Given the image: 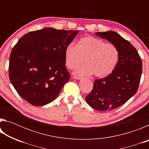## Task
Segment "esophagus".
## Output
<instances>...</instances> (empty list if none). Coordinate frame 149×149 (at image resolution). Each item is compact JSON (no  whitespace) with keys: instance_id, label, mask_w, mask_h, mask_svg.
Returning <instances> with one entry per match:
<instances>
[{"instance_id":"obj_1","label":"esophagus","mask_w":149,"mask_h":149,"mask_svg":"<svg viewBox=\"0 0 149 149\" xmlns=\"http://www.w3.org/2000/svg\"><path fill=\"white\" fill-rule=\"evenodd\" d=\"M74 79H77V80H80V79H83V77H77V76H74Z\"/></svg>"}]
</instances>
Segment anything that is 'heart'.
<instances>
[{"mask_svg":"<svg viewBox=\"0 0 149 149\" xmlns=\"http://www.w3.org/2000/svg\"><path fill=\"white\" fill-rule=\"evenodd\" d=\"M64 59L70 69H75V75L104 77L114 71L119 60V52L114 45L106 43L102 39L92 36L79 39L77 45L69 44L65 48Z\"/></svg>","mask_w":149,"mask_h":149,"instance_id":"heart-1","label":"heart"}]
</instances>
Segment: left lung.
<instances>
[{
  "label": "left lung",
  "instance_id": "8db88e82",
  "mask_svg": "<svg viewBox=\"0 0 149 149\" xmlns=\"http://www.w3.org/2000/svg\"><path fill=\"white\" fill-rule=\"evenodd\" d=\"M95 34L116 47L119 60L112 73L95 81L85 100L96 110L109 111L123 105L137 93L142 74V61L135 48L118 33L108 31Z\"/></svg>",
  "mask_w": 149,
  "mask_h": 149
}]
</instances>
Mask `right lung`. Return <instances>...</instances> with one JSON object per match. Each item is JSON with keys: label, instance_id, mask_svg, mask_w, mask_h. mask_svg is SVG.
Returning a JSON list of instances; mask_svg holds the SVG:
<instances>
[{"label": "right lung", "instance_id": "add662e5", "mask_svg": "<svg viewBox=\"0 0 149 149\" xmlns=\"http://www.w3.org/2000/svg\"><path fill=\"white\" fill-rule=\"evenodd\" d=\"M79 31L47 27L21 37L10 56L9 78L17 93L34 106L56 99L70 80L65 48Z\"/></svg>", "mask_w": 149, "mask_h": 149}]
</instances>
